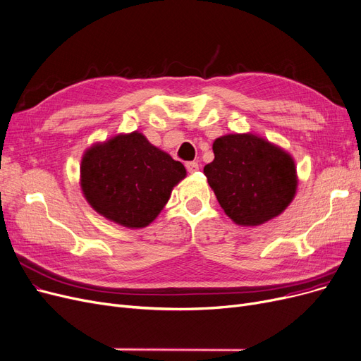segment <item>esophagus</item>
<instances>
[{"label": "esophagus", "mask_w": 361, "mask_h": 361, "mask_svg": "<svg viewBox=\"0 0 361 361\" xmlns=\"http://www.w3.org/2000/svg\"><path fill=\"white\" fill-rule=\"evenodd\" d=\"M185 168H187V171L190 172V174H195V172L199 171V164L197 162H187Z\"/></svg>", "instance_id": "34e87169"}]
</instances>
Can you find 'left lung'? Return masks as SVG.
I'll return each mask as SVG.
<instances>
[{
    "mask_svg": "<svg viewBox=\"0 0 361 361\" xmlns=\"http://www.w3.org/2000/svg\"><path fill=\"white\" fill-rule=\"evenodd\" d=\"M212 150L203 174L234 224H265L290 205L298 176L289 152L252 133L218 137Z\"/></svg>",
    "mask_w": 361,
    "mask_h": 361,
    "instance_id": "1",
    "label": "left lung"
}]
</instances>
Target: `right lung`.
<instances>
[{
    "label": "right lung",
    "mask_w": 361,
    "mask_h": 361,
    "mask_svg": "<svg viewBox=\"0 0 361 361\" xmlns=\"http://www.w3.org/2000/svg\"><path fill=\"white\" fill-rule=\"evenodd\" d=\"M81 190L90 207L112 223L143 228L153 223L185 178L181 162L138 131L90 146L81 159Z\"/></svg>",
    "instance_id": "right-lung-1"
}]
</instances>
